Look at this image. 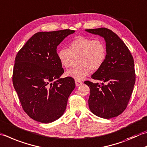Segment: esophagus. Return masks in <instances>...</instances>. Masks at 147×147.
Returning a JSON list of instances; mask_svg holds the SVG:
<instances>
[{"label":"esophagus","mask_w":147,"mask_h":147,"mask_svg":"<svg viewBox=\"0 0 147 147\" xmlns=\"http://www.w3.org/2000/svg\"><path fill=\"white\" fill-rule=\"evenodd\" d=\"M75 83H76V86H80L83 84V82L82 81H80V80H75Z\"/></svg>","instance_id":"obj_1"}]
</instances>
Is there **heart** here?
Wrapping results in <instances>:
<instances>
[{
    "label": "heart",
    "instance_id": "1",
    "mask_svg": "<svg viewBox=\"0 0 147 147\" xmlns=\"http://www.w3.org/2000/svg\"><path fill=\"white\" fill-rule=\"evenodd\" d=\"M76 56L78 64L66 71L65 75L80 80L88 76L91 69L97 71L104 64L106 58L105 43L99 38L78 36L69 42V49L61 48L57 51L60 64L65 68L71 65Z\"/></svg>",
    "mask_w": 147,
    "mask_h": 147
}]
</instances>
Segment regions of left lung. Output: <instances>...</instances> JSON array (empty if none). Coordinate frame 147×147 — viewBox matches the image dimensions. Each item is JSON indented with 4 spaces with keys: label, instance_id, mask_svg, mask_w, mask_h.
I'll list each match as a JSON object with an SVG mask.
<instances>
[{
    "label": "left lung",
    "instance_id": "8db88e82",
    "mask_svg": "<svg viewBox=\"0 0 147 147\" xmlns=\"http://www.w3.org/2000/svg\"><path fill=\"white\" fill-rule=\"evenodd\" d=\"M104 37L106 58L104 64L92 75V78L106 82L100 86L85 81L90 88L88 106L90 111L104 119L119 116L127 108L136 80L134 59L122 40L106 28L86 29Z\"/></svg>",
    "mask_w": 147,
    "mask_h": 147
}]
</instances>
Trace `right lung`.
Listing matches in <instances>:
<instances>
[{
    "label": "right lung",
    "instance_id": "obj_1",
    "mask_svg": "<svg viewBox=\"0 0 147 147\" xmlns=\"http://www.w3.org/2000/svg\"><path fill=\"white\" fill-rule=\"evenodd\" d=\"M74 32L70 29L39 32L16 54L14 88L24 111L37 122L47 123L59 119L75 88L72 78H59L64 71L57 52V46Z\"/></svg>",
    "mask_w": 147,
    "mask_h": 147
}]
</instances>
